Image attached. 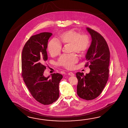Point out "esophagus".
<instances>
[{"mask_svg": "<svg viewBox=\"0 0 128 128\" xmlns=\"http://www.w3.org/2000/svg\"><path fill=\"white\" fill-rule=\"evenodd\" d=\"M68 75H70V76H74V75H75V74H74L73 72H69V73H68Z\"/></svg>", "mask_w": 128, "mask_h": 128, "instance_id": "34e87169", "label": "esophagus"}]
</instances>
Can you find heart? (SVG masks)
Here are the masks:
<instances>
[{"mask_svg": "<svg viewBox=\"0 0 128 128\" xmlns=\"http://www.w3.org/2000/svg\"><path fill=\"white\" fill-rule=\"evenodd\" d=\"M58 40L59 43L55 40H51L48 44V52L53 57L60 54L62 48L61 44H69L70 52H75L78 54H82L88 50L90 44V39L87 35L80 34L78 32L73 29L60 34ZM78 61V57L73 53L61 56L57 60L56 64L65 68L71 69L74 67Z\"/></svg>", "mask_w": 128, "mask_h": 128, "instance_id": "1", "label": "heart"}]
</instances>
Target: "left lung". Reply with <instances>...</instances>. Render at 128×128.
Listing matches in <instances>:
<instances>
[{"label": "left lung", "instance_id": "1", "mask_svg": "<svg viewBox=\"0 0 128 128\" xmlns=\"http://www.w3.org/2000/svg\"><path fill=\"white\" fill-rule=\"evenodd\" d=\"M91 35L92 42L85 56L90 71L85 75L78 72L77 94L86 100H93L98 96L104 88L109 78L110 51L104 38L97 32L86 28Z\"/></svg>", "mask_w": 128, "mask_h": 128}]
</instances>
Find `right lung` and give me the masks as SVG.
I'll return each mask as SVG.
<instances>
[{"mask_svg": "<svg viewBox=\"0 0 128 128\" xmlns=\"http://www.w3.org/2000/svg\"><path fill=\"white\" fill-rule=\"evenodd\" d=\"M52 33L44 32L32 36L23 47L22 56V77L32 96L43 105H50L59 96V84L63 76L53 74L44 76L48 59L46 49Z\"/></svg>", "mask_w": 128, "mask_h": 128, "instance_id": "obj_1", "label": "right lung"}]
</instances>
